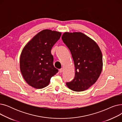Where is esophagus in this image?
<instances>
[{"instance_id":"esophagus-1","label":"esophagus","mask_w":122,"mask_h":122,"mask_svg":"<svg viewBox=\"0 0 122 122\" xmlns=\"http://www.w3.org/2000/svg\"><path fill=\"white\" fill-rule=\"evenodd\" d=\"M63 71V68H61V69H60L59 70L60 73H62Z\"/></svg>"}]
</instances>
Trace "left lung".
Here are the masks:
<instances>
[{
    "mask_svg": "<svg viewBox=\"0 0 122 122\" xmlns=\"http://www.w3.org/2000/svg\"><path fill=\"white\" fill-rule=\"evenodd\" d=\"M62 39L72 54L75 67L74 79L67 82L75 92H82L93 85L103 66L102 55L97 43L81 33H65Z\"/></svg>",
    "mask_w": 122,
    "mask_h": 122,
    "instance_id": "1",
    "label": "left lung"
}]
</instances>
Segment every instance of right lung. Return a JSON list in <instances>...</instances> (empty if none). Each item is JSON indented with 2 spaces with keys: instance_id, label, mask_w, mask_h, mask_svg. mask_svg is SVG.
I'll return each instance as SVG.
<instances>
[{
  "instance_id": "obj_1",
  "label": "right lung",
  "mask_w": 122,
  "mask_h": 122,
  "mask_svg": "<svg viewBox=\"0 0 122 122\" xmlns=\"http://www.w3.org/2000/svg\"><path fill=\"white\" fill-rule=\"evenodd\" d=\"M61 33L44 30L35 36L23 49L20 56L21 73L28 84L36 88L47 86L58 72L53 66L51 50Z\"/></svg>"
}]
</instances>
